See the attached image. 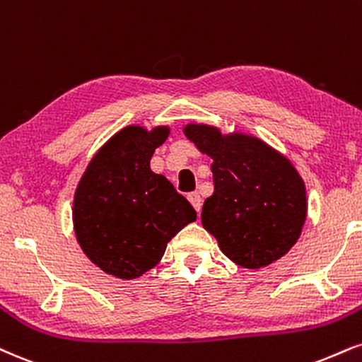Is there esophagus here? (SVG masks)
Here are the masks:
<instances>
[{
  "instance_id": "34e87169",
  "label": "esophagus",
  "mask_w": 362,
  "mask_h": 362,
  "mask_svg": "<svg viewBox=\"0 0 362 362\" xmlns=\"http://www.w3.org/2000/svg\"><path fill=\"white\" fill-rule=\"evenodd\" d=\"M187 199L190 200V204H192L195 211H197V214L200 212V207H202V199H200V195L197 192H192L187 195Z\"/></svg>"
}]
</instances>
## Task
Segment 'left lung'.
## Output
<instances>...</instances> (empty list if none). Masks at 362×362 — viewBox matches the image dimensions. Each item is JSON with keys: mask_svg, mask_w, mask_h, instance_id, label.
Segmentation results:
<instances>
[{"mask_svg": "<svg viewBox=\"0 0 362 362\" xmlns=\"http://www.w3.org/2000/svg\"><path fill=\"white\" fill-rule=\"evenodd\" d=\"M184 133L214 160V194L200 217L221 251L250 269L286 255L307 219L305 184L290 160L250 134L207 124H187Z\"/></svg>", "mask_w": 362, "mask_h": 362, "instance_id": "left-lung-1", "label": "left lung"}]
</instances>
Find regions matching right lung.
Masks as SVG:
<instances>
[{
    "instance_id": "add662e5",
    "label": "right lung",
    "mask_w": 362,
    "mask_h": 362,
    "mask_svg": "<svg viewBox=\"0 0 362 362\" xmlns=\"http://www.w3.org/2000/svg\"><path fill=\"white\" fill-rule=\"evenodd\" d=\"M170 129L126 126L104 145L74 195V230L86 256L123 280L158 264L167 243L197 212L150 160Z\"/></svg>"
}]
</instances>
